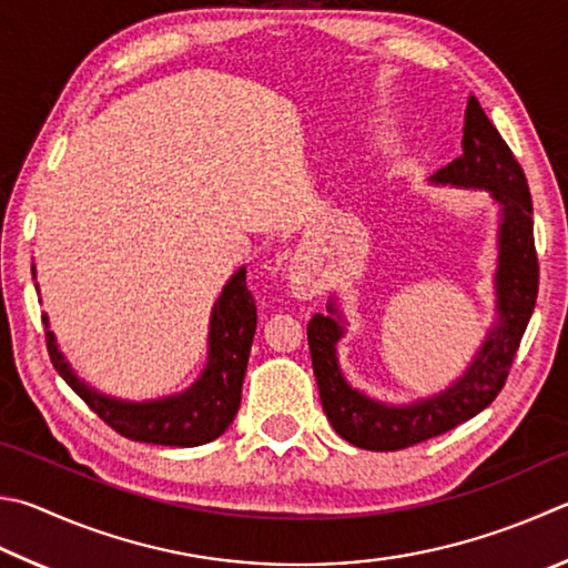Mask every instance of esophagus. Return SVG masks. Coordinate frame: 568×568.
<instances>
[{"mask_svg":"<svg viewBox=\"0 0 568 568\" xmlns=\"http://www.w3.org/2000/svg\"><path fill=\"white\" fill-rule=\"evenodd\" d=\"M291 287L297 297H313L317 293V285L305 263H297L291 267Z\"/></svg>","mask_w":568,"mask_h":568,"instance_id":"esophagus-1","label":"esophagus"}]
</instances>
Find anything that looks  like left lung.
Here are the masks:
<instances>
[{"instance_id": "8db88e82", "label": "left lung", "mask_w": 568, "mask_h": 568, "mask_svg": "<svg viewBox=\"0 0 568 568\" xmlns=\"http://www.w3.org/2000/svg\"><path fill=\"white\" fill-rule=\"evenodd\" d=\"M429 183L487 191L499 209L494 271L497 317L477 355L455 383L432 397L389 405L353 387L343 375L337 343L345 335L347 320L339 313L335 297H329L327 315L317 313L307 323L313 373L329 425L349 445L363 449L395 452L419 445L429 437L445 435L489 407L504 387L534 313L539 263L534 251V209L527 176L474 97H469L464 111L459 159L429 176Z\"/></svg>"}]
</instances>
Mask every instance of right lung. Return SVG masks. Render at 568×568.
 Returning a JSON list of instances; mask_svg holds the SVG:
<instances>
[{
  "instance_id": "1",
  "label": "right lung",
  "mask_w": 568,
  "mask_h": 568,
  "mask_svg": "<svg viewBox=\"0 0 568 568\" xmlns=\"http://www.w3.org/2000/svg\"><path fill=\"white\" fill-rule=\"evenodd\" d=\"M37 277V267L32 265ZM39 293V285H37ZM47 325V349L64 383L121 437L163 447H199L213 442L231 427L241 407L245 367L255 335L257 311L245 285V267H239L215 297L209 323V359L199 379L176 395L131 402L104 395L87 385L59 349L57 335Z\"/></svg>"
}]
</instances>
